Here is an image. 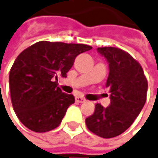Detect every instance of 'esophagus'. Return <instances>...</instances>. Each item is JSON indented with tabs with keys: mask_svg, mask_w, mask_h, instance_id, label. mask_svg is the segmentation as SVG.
Wrapping results in <instances>:
<instances>
[{
	"mask_svg": "<svg viewBox=\"0 0 158 158\" xmlns=\"http://www.w3.org/2000/svg\"><path fill=\"white\" fill-rule=\"evenodd\" d=\"M76 101L77 103H83V102H85L86 100L82 96H76Z\"/></svg>",
	"mask_w": 158,
	"mask_h": 158,
	"instance_id": "obj_1",
	"label": "esophagus"
}]
</instances>
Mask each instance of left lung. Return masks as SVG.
<instances>
[{"label":"left lung","mask_w":158,"mask_h":158,"mask_svg":"<svg viewBox=\"0 0 158 158\" xmlns=\"http://www.w3.org/2000/svg\"><path fill=\"white\" fill-rule=\"evenodd\" d=\"M109 63L106 87L110 89V104L95 105L94 112L86 118L88 129L105 139L125 132L141 111L147 96L148 82L141 65L127 51L118 48H98Z\"/></svg>","instance_id":"left-lung-1"}]
</instances>
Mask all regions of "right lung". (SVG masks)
I'll use <instances>...</instances> for the list:
<instances>
[{
	"mask_svg": "<svg viewBox=\"0 0 158 158\" xmlns=\"http://www.w3.org/2000/svg\"><path fill=\"white\" fill-rule=\"evenodd\" d=\"M90 49L84 44L40 41L18 56L9 73L10 94L27 128L43 133L59 127L75 97L63 93L56 81L59 75L66 77L78 54Z\"/></svg>",
	"mask_w": 158,
	"mask_h": 158,
	"instance_id": "right-lung-1",
	"label": "right lung"
}]
</instances>
